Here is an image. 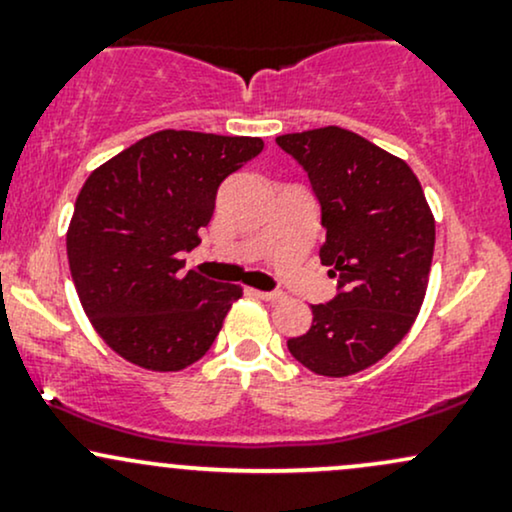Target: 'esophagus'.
<instances>
[{
	"instance_id": "34e87169",
	"label": "esophagus",
	"mask_w": 512,
	"mask_h": 512,
	"mask_svg": "<svg viewBox=\"0 0 512 512\" xmlns=\"http://www.w3.org/2000/svg\"><path fill=\"white\" fill-rule=\"evenodd\" d=\"M255 296L257 298H262V301H267V303H276V301H281V293H276V291H255Z\"/></svg>"
}]
</instances>
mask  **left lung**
<instances>
[{
	"label": "left lung",
	"instance_id": "obj_1",
	"mask_svg": "<svg viewBox=\"0 0 512 512\" xmlns=\"http://www.w3.org/2000/svg\"><path fill=\"white\" fill-rule=\"evenodd\" d=\"M320 202L327 264L339 293L310 305L313 325L289 339L298 363L325 378L361 373L407 337L428 289L436 221L402 158L342 127L276 137Z\"/></svg>",
	"mask_w": 512,
	"mask_h": 512
}]
</instances>
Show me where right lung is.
Segmentation results:
<instances>
[{"instance_id":"right-lung-1","label":"right lung","mask_w":512,"mask_h":512,"mask_svg":"<svg viewBox=\"0 0 512 512\" xmlns=\"http://www.w3.org/2000/svg\"><path fill=\"white\" fill-rule=\"evenodd\" d=\"M262 149L260 137L163 129L88 175L69 221V269L93 330L125 361L173 373L214 344L243 289L180 274V255L199 245L221 182Z\"/></svg>"}]
</instances>
